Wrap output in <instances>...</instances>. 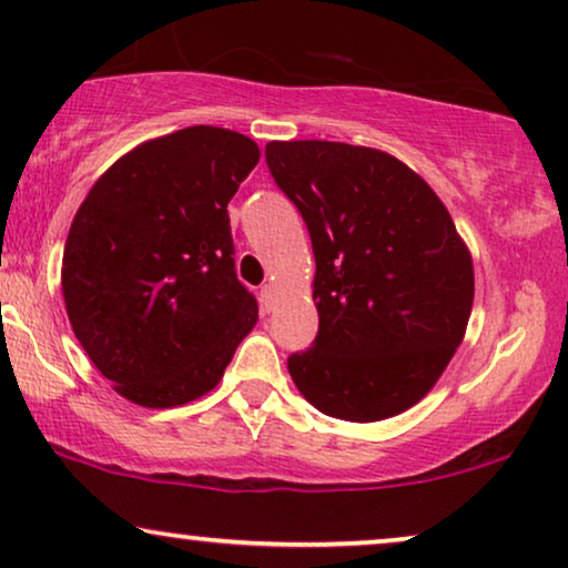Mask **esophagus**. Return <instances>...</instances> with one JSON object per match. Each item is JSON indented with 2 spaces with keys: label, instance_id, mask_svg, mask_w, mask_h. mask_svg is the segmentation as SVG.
I'll list each match as a JSON object with an SVG mask.
<instances>
[{
  "label": "esophagus",
  "instance_id": "esophagus-1",
  "mask_svg": "<svg viewBox=\"0 0 568 568\" xmlns=\"http://www.w3.org/2000/svg\"><path fill=\"white\" fill-rule=\"evenodd\" d=\"M261 305H263V310H274V305H276V286L274 284H263L261 286Z\"/></svg>",
  "mask_w": 568,
  "mask_h": 568
}]
</instances>
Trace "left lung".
I'll return each mask as SVG.
<instances>
[{"label": "left lung", "instance_id": "1", "mask_svg": "<svg viewBox=\"0 0 568 568\" xmlns=\"http://www.w3.org/2000/svg\"><path fill=\"white\" fill-rule=\"evenodd\" d=\"M266 162L315 253L321 328L286 367L325 416L369 424L416 406L463 344L473 258L406 162L344 142H268Z\"/></svg>", "mask_w": 568, "mask_h": 568}]
</instances>
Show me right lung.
Wrapping results in <instances>:
<instances>
[{
	"label": "right lung",
	"mask_w": 568,
	"mask_h": 568,
	"mask_svg": "<svg viewBox=\"0 0 568 568\" xmlns=\"http://www.w3.org/2000/svg\"><path fill=\"white\" fill-rule=\"evenodd\" d=\"M258 160L245 134L189 126L115 160L77 209L61 261L69 323L136 406H185L214 390L258 321L227 214Z\"/></svg>",
	"instance_id": "add662e5"
}]
</instances>
